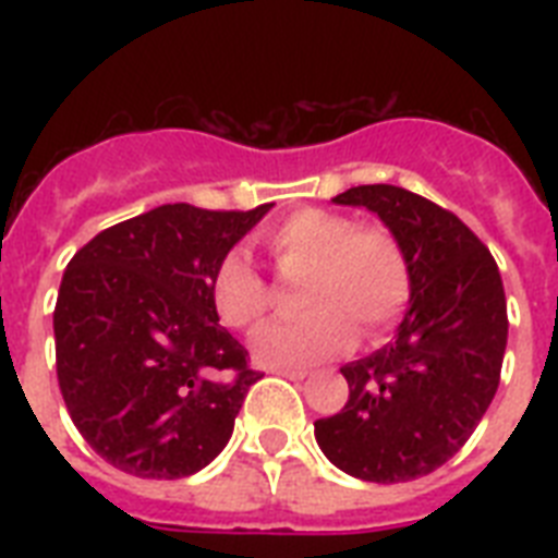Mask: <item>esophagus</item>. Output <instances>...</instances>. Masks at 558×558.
<instances>
[{
  "mask_svg": "<svg viewBox=\"0 0 558 558\" xmlns=\"http://www.w3.org/2000/svg\"><path fill=\"white\" fill-rule=\"evenodd\" d=\"M271 373L278 376H287V379H304L306 371H298V367H271Z\"/></svg>",
  "mask_w": 558,
  "mask_h": 558,
  "instance_id": "34e87169",
  "label": "esophagus"
}]
</instances>
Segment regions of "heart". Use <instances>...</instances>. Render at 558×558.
I'll list each match as a JSON object with an SVG mask.
<instances>
[{
  "label": "heart",
  "mask_w": 558,
  "mask_h": 558,
  "mask_svg": "<svg viewBox=\"0 0 558 558\" xmlns=\"http://www.w3.org/2000/svg\"><path fill=\"white\" fill-rule=\"evenodd\" d=\"M283 275H304L295 322L263 327L252 341L266 367H301L350 348L359 332L379 339L405 315L411 263L399 236L385 226H359L330 208H301L263 234ZM214 313L231 330H254L271 306V289L240 252L226 254L210 278Z\"/></svg>",
  "instance_id": "1"
}]
</instances>
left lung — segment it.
I'll return each mask as SVG.
<instances>
[{
	"label": "left lung",
	"instance_id": "obj_1",
	"mask_svg": "<svg viewBox=\"0 0 558 558\" xmlns=\"http://www.w3.org/2000/svg\"><path fill=\"white\" fill-rule=\"evenodd\" d=\"M339 205L373 210L411 263L397 339L341 367L350 399L315 423L332 466L373 484L414 481L472 437L507 350V298L495 257L451 210L397 185H359Z\"/></svg>",
	"mask_w": 558,
	"mask_h": 558
}]
</instances>
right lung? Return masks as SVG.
Here are the masks:
<instances>
[{
  "label": "right lung",
  "instance_id": "right-lung-1",
  "mask_svg": "<svg viewBox=\"0 0 558 558\" xmlns=\"http://www.w3.org/2000/svg\"><path fill=\"white\" fill-rule=\"evenodd\" d=\"M269 208L159 205L92 236L65 266L60 393L83 440L126 475L177 481L226 449L263 373L219 327L210 278Z\"/></svg>",
  "mask_w": 558,
  "mask_h": 558
}]
</instances>
